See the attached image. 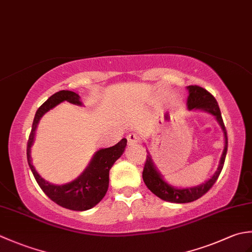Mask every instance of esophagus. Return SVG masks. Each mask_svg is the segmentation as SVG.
Instances as JSON below:
<instances>
[{
    "instance_id": "1",
    "label": "esophagus",
    "mask_w": 252,
    "mask_h": 252,
    "mask_svg": "<svg viewBox=\"0 0 252 252\" xmlns=\"http://www.w3.org/2000/svg\"><path fill=\"white\" fill-rule=\"evenodd\" d=\"M127 143H129V145L132 146V145H135V144H137L138 142H140V135H137L136 133H130L129 135H127Z\"/></svg>"
}]
</instances>
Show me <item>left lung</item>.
Segmentation results:
<instances>
[{"label":"left lung","mask_w":252,"mask_h":252,"mask_svg":"<svg viewBox=\"0 0 252 252\" xmlns=\"http://www.w3.org/2000/svg\"><path fill=\"white\" fill-rule=\"evenodd\" d=\"M189 89V98H187V106L189 109H201L210 112L211 115L217 118L218 122L220 123L222 130L224 132V137H225V147L222 154V157L220 160V164L219 168L216 171V173L213 174L212 178L207 181L206 183H203L199 186L191 187V189H174V187L170 186L169 184L165 183L162 180L161 175L159 174L158 171L155 168V165L152 161L151 155H147L145 165H144L143 170V180L144 183L146 184L148 189L152 192H154L157 197L161 198L162 200L170 201V202H176V203H185V202H191L194 200H197L198 198L203 196L206 192L211 189L213 184L216 183L219 175H220L221 171L223 169L224 161H225L226 152H227V133L225 126L222 119L220 107L218 105V101L215 98L211 93H209L206 89L198 85H189L187 87Z\"/></svg>","instance_id":"8db88e82"}]
</instances>
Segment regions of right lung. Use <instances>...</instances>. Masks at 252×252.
Instances as JSON below:
<instances>
[{
	"instance_id": "1",
	"label": "right lung",
	"mask_w": 252,
	"mask_h": 252,
	"mask_svg": "<svg viewBox=\"0 0 252 252\" xmlns=\"http://www.w3.org/2000/svg\"><path fill=\"white\" fill-rule=\"evenodd\" d=\"M63 100H67L74 105L82 104L80 101V96L77 93L65 90L53 94L49 99L44 101L36 110L33 123H32V129L28 143H27V159H28L29 167L33 173L36 183L51 200L57 203L58 206L69 209V210L84 211L97 205L106 195L109 184V170L112 164L116 162V160L125 152L126 138H122L115 146L99 149L94 155L92 161L84 172L70 183L65 185H54L46 182L37 174L34 167L32 165L30 147L33 143L35 129L41 117Z\"/></svg>"
}]
</instances>
